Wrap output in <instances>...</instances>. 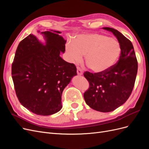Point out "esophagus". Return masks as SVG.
<instances>
[{"label":"esophagus","instance_id":"obj_1","mask_svg":"<svg viewBox=\"0 0 149 149\" xmlns=\"http://www.w3.org/2000/svg\"><path fill=\"white\" fill-rule=\"evenodd\" d=\"M77 74L78 75H83V74L82 69H81L79 67L77 68Z\"/></svg>","mask_w":149,"mask_h":149}]
</instances>
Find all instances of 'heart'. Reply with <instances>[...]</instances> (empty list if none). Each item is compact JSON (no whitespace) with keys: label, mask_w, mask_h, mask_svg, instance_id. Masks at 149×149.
Here are the masks:
<instances>
[{"label":"heart","mask_w":149,"mask_h":149,"mask_svg":"<svg viewBox=\"0 0 149 149\" xmlns=\"http://www.w3.org/2000/svg\"><path fill=\"white\" fill-rule=\"evenodd\" d=\"M68 61L78 63L85 55V63L94 73H104L118 61L120 54L119 43L114 38L96 33L80 34L66 44Z\"/></svg>","instance_id":"heart-1"}]
</instances>
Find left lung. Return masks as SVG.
Wrapping results in <instances>:
<instances>
[{
	"instance_id": "1",
	"label": "left lung",
	"mask_w": 149,
	"mask_h": 149,
	"mask_svg": "<svg viewBox=\"0 0 149 149\" xmlns=\"http://www.w3.org/2000/svg\"><path fill=\"white\" fill-rule=\"evenodd\" d=\"M120 46L118 62L104 73L85 72L89 88L84 93L86 103L92 109L102 112L115 110L128 100L134 86L138 64L132 43L120 32L109 27Z\"/></svg>"
}]
</instances>
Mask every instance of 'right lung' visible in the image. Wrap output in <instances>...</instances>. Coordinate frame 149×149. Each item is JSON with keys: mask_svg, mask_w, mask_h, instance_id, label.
<instances>
[{"mask_svg": "<svg viewBox=\"0 0 149 149\" xmlns=\"http://www.w3.org/2000/svg\"><path fill=\"white\" fill-rule=\"evenodd\" d=\"M38 33L43 43L33 34L20 42L12 65V76L17 96L21 104L33 113L49 116L62 108L63 89L77 75L73 63L63 60L66 40L59 31Z\"/></svg>", "mask_w": 149, "mask_h": 149, "instance_id": "add662e5", "label": "right lung"}]
</instances>
